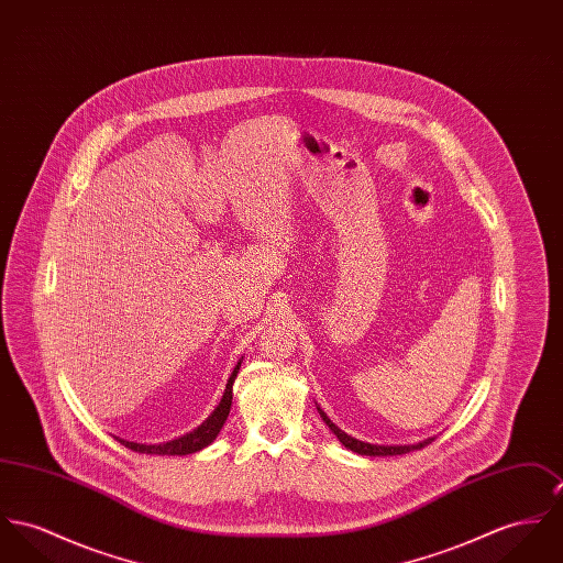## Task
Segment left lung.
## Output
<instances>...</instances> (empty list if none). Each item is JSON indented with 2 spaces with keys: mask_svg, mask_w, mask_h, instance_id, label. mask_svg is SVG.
<instances>
[{
  "mask_svg": "<svg viewBox=\"0 0 563 563\" xmlns=\"http://www.w3.org/2000/svg\"><path fill=\"white\" fill-rule=\"evenodd\" d=\"M317 411H319V416L323 418V422L328 424V429L339 437V441L345 445L346 450H351V452H355V454H362V456H396V454H407V452L420 450V448H424V445H429L431 441H434V437H429V439L418 441V443H409V445H379V443L360 441V439L346 434L345 431H341V429L328 418V413H325L321 407H317Z\"/></svg>",
  "mask_w": 563,
  "mask_h": 563,
  "instance_id": "obj_1",
  "label": "left lung"
}]
</instances>
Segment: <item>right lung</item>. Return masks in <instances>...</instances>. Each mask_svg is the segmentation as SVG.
<instances>
[{
    "label": "right lung",
    "mask_w": 563,
    "mask_h": 563,
    "mask_svg": "<svg viewBox=\"0 0 563 563\" xmlns=\"http://www.w3.org/2000/svg\"><path fill=\"white\" fill-rule=\"evenodd\" d=\"M244 360V357H242ZM242 360L235 364L231 377L227 379V386L222 391V398L217 405V409L190 433L181 434L177 439L172 441H165V443H136V441H129V439H120L115 437L122 445H126L132 452H139V454H158V456H186V454H195L203 448H208L214 439H217L220 429L224 427L227 418H229V411H231V400H233V382L240 373V366H242Z\"/></svg>",
    "instance_id": "1"
}]
</instances>
